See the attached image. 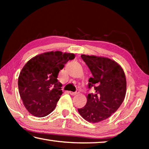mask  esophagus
<instances>
[{"instance_id":"obj_1","label":"esophagus","mask_w":149,"mask_h":149,"mask_svg":"<svg viewBox=\"0 0 149 149\" xmlns=\"http://www.w3.org/2000/svg\"><path fill=\"white\" fill-rule=\"evenodd\" d=\"M69 93L72 96H74V95H76L77 94H78L79 93V91H77V92H72V91H69Z\"/></svg>"}]
</instances>
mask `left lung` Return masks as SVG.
Instances as JSON below:
<instances>
[{
    "label": "left lung",
    "instance_id": "left-lung-1",
    "mask_svg": "<svg viewBox=\"0 0 149 149\" xmlns=\"http://www.w3.org/2000/svg\"><path fill=\"white\" fill-rule=\"evenodd\" d=\"M81 56L91 72L93 77L89 78L88 88L94 87L95 93L88 94L86 104L78 112L87 122H102L116 112L125 99V73L120 64L108 58Z\"/></svg>",
    "mask_w": 149,
    "mask_h": 149
}]
</instances>
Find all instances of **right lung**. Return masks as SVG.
I'll use <instances>...</instances> for the list:
<instances>
[{
    "label": "right lung",
    "instance_id": "obj_1",
    "mask_svg": "<svg viewBox=\"0 0 149 149\" xmlns=\"http://www.w3.org/2000/svg\"><path fill=\"white\" fill-rule=\"evenodd\" d=\"M74 58V54L57 50L37 55L25 64L19 75L18 89L30 114L45 117L54 110L62 94L58 75L68 60Z\"/></svg>",
    "mask_w": 149,
    "mask_h": 149
}]
</instances>
